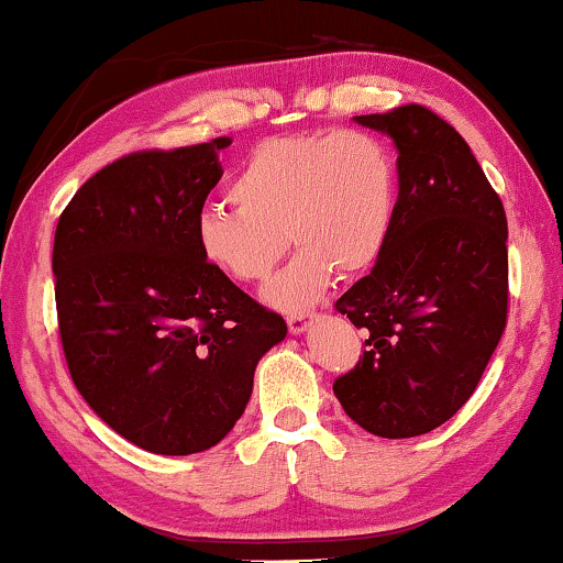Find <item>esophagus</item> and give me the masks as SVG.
I'll list each match as a JSON object with an SVG mask.
<instances>
[{"label": "esophagus", "instance_id": "esophagus-1", "mask_svg": "<svg viewBox=\"0 0 563 563\" xmlns=\"http://www.w3.org/2000/svg\"><path fill=\"white\" fill-rule=\"evenodd\" d=\"M306 327H309V322H306V317L303 314H294V317H288V330L294 332V334H301Z\"/></svg>", "mask_w": 563, "mask_h": 563}]
</instances>
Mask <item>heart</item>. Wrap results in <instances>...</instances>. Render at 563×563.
<instances>
[{"instance_id": "b5f03b06", "label": "heart", "mask_w": 563, "mask_h": 563, "mask_svg": "<svg viewBox=\"0 0 563 563\" xmlns=\"http://www.w3.org/2000/svg\"><path fill=\"white\" fill-rule=\"evenodd\" d=\"M236 212L197 218L199 257L236 283H262L290 244L301 252L269 280L280 311L314 306L334 275H361L387 246L397 166L387 142L364 130L280 134L260 142L229 187Z\"/></svg>"}]
</instances>
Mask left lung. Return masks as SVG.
Here are the masks:
<instances>
[{"label":"left lung","instance_id":"8db88e82","mask_svg":"<svg viewBox=\"0 0 563 563\" xmlns=\"http://www.w3.org/2000/svg\"><path fill=\"white\" fill-rule=\"evenodd\" d=\"M355 122L397 147V208L382 257L334 309L368 332L332 389L361 429L421 437L471 400L507 327V216L467 142L410 103Z\"/></svg>","mask_w":563,"mask_h":563}]
</instances>
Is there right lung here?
Instances as JSON below:
<instances>
[{
    "label": "right lung",
    "instance_id": "add662e5",
    "mask_svg": "<svg viewBox=\"0 0 563 563\" xmlns=\"http://www.w3.org/2000/svg\"><path fill=\"white\" fill-rule=\"evenodd\" d=\"M229 145L124 155L56 223V314L77 393L155 454L216 446L244 412L260 358L288 332L199 257L195 225Z\"/></svg>",
    "mask_w": 563,
    "mask_h": 563
}]
</instances>
